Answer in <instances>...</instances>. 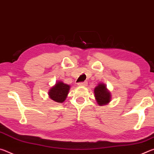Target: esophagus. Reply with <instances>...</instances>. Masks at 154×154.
<instances>
[{
	"label": "esophagus",
	"instance_id": "esophagus-1",
	"mask_svg": "<svg viewBox=\"0 0 154 154\" xmlns=\"http://www.w3.org/2000/svg\"><path fill=\"white\" fill-rule=\"evenodd\" d=\"M87 84H88L87 82H80L78 83L77 85H79V86H85V85H87Z\"/></svg>",
	"mask_w": 154,
	"mask_h": 154
}]
</instances>
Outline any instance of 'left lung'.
Segmentation results:
<instances>
[{"label":"left lung","mask_w":154,"mask_h":154,"mask_svg":"<svg viewBox=\"0 0 154 154\" xmlns=\"http://www.w3.org/2000/svg\"><path fill=\"white\" fill-rule=\"evenodd\" d=\"M97 104L100 106L107 105L111 100V94L106 85L103 83H98L94 90Z\"/></svg>","instance_id":"8db88e82"}]
</instances>
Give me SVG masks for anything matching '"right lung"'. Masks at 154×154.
<instances>
[{
    "instance_id": "1",
    "label": "right lung",
    "mask_w": 154,
    "mask_h": 154,
    "mask_svg": "<svg viewBox=\"0 0 154 154\" xmlns=\"http://www.w3.org/2000/svg\"><path fill=\"white\" fill-rule=\"evenodd\" d=\"M71 86L66 84L62 81H57L56 84L49 90V97L56 103H62L64 102L69 94Z\"/></svg>"
}]
</instances>
